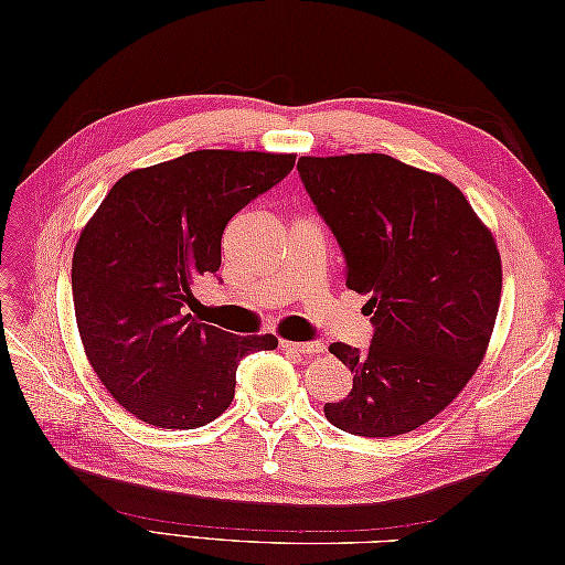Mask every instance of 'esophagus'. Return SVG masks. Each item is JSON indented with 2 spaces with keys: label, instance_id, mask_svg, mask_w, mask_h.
Masks as SVG:
<instances>
[{
  "label": "esophagus",
  "instance_id": "esophagus-1",
  "mask_svg": "<svg viewBox=\"0 0 565 565\" xmlns=\"http://www.w3.org/2000/svg\"><path fill=\"white\" fill-rule=\"evenodd\" d=\"M284 350H294L303 356H316L326 352V344L322 342H294V340H281Z\"/></svg>",
  "mask_w": 565,
  "mask_h": 565
}]
</instances>
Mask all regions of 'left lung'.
<instances>
[{"label":"left lung","instance_id":"1","mask_svg":"<svg viewBox=\"0 0 565 565\" xmlns=\"http://www.w3.org/2000/svg\"><path fill=\"white\" fill-rule=\"evenodd\" d=\"M306 191L344 252V281L369 296V352H330L354 374L326 417L356 437L429 423L473 379L495 328L502 262L461 189L391 154L298 160Z\"/></svg>","mask_w":565,"mask_h":565}]
</instances>
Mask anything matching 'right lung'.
Wrapping results in <instances>:
<instances>
[{
	"label": "right lung",
	"instance_id": "1",
	"mask_svg": "<svg viewBox=\"0 0 565 565\" xmlns=\"http://www.w3.org/2000/svg\"><path fill=\"white\" fill-rule=\"evenodd\" d=\"M296 154L196 150L124 174L72 255L75 318L94 374L130 415L194 429L227 411L235 371L274 334H231L186 313L221 269L225 225L291 172Z\"/></svg>",
	"mask_w": 565,
	"mask_h": 565
}]
</instances>
